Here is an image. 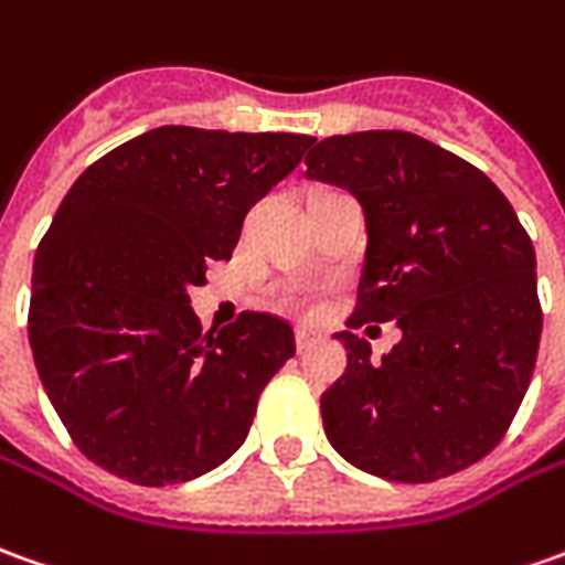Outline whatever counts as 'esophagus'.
Listing matches in <instances>:
<instances>
[{
    "label": "esophagus",
    "mask_w": 565,
    "mask_h": 565,
    "mask_svg": "<svg viewBox=\"0 0 565 565\" xmlns=\"http://www.w3.org/2000/svg\"><path fill=\"white\" fill-rule=\"evenodd\" d=\"M317 342H320V332H313V329H298V332H295V348H298L301 354L310 351Z\"/></svg>",
    "instance_id": "esophagus-1"
}]
</instances>
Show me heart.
I'll list each match as a JSON object with an SVG mask.
<instances>
[{
	"label": "heart",
	"instance_id": "b5f03b06",
	"mask_svg": "<svg viewBox=\"0 0 565 565\" xmlns=\"http://www.w3.org/2000/svg\"><path fill=\"white\" fill-rule=\"evenodd\" d=\"M291 308L317 310V295H313V291H298V295L291 298Z\"/></svg>",
	"mask_w": 565,
	"mask_h": 565
}]
</instances>
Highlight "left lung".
<instances>
[{"label": "left lung", "mask_w": 565, "mask_h": 565, "mask_svg": "<svg viewBox=\"0 0 565 565\" xmlns=\"http://www.w3.org/2000/svg\"><path fill=\"white\" fill-rule=\"evenodd\" d=\"M305 164L366 217L358 305L335 335L348 370L320 401L329 445L392 482L472 467L507 435L539 358L535 248L513 204L482 170L404 130L329 136ZM388 319L405 339L373 364L353 329Z\"/></svg>", "instance_id": "left-lung-1"}]
</instances>
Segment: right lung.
Listing matches in <instances>:
<instances>
[{"label":"right lung","mask_w":565,"mask_h":565,"mask_svg":"<svg viewBox=\"0 0 565 565\" xmlns=\"http://www.w3.org/2000/svg\"><path fill=\"white\" fill-rule=\"evenodd\" d=\"M301 132L158 127L83 170L33 260L26 335L71 441L132 486L189 482L245 441L295 354L274 313L202 332L189 289L230 260L248 207L310 149Z\"/></svg>","instance_id":"add662e5"}]
</instances>
